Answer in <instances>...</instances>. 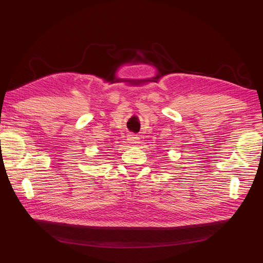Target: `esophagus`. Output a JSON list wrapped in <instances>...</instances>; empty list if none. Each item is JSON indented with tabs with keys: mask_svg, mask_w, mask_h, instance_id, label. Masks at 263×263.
<instances>
[{
	"mask_svg": "<svg viewBox=\"0 0 263 263\" xmlns=\"http://www.w3.org/2000/svg\"><path fill=\"white\" fill-rule=\"evenodd\" d=\"M128 142L129 144H132V145H138V144H140V138L139 137H137L136 135H129L128 136Z\"/></svg>",
	"mask_w": 263,
	"mask_h": 263,
	"instance_id": "esophagus-1",
	"label": "esophagus"
}]
</instances>
